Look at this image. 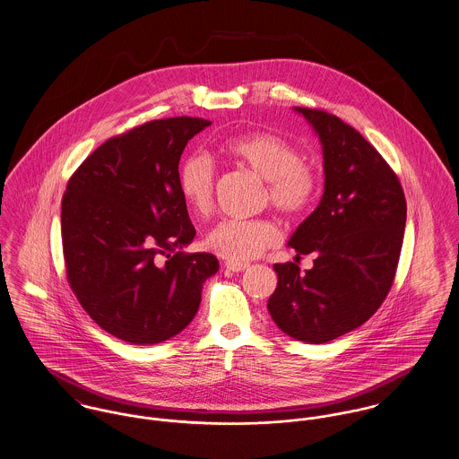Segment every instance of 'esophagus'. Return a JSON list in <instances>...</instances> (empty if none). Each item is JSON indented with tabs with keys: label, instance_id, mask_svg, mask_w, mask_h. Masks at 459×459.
Returning a JSON list of instances; mask_svg holds the SVG:
<instances>
[{
	"label": "esophagus",
	"instance_id": "obj_1",
	"mask_svg": "<svg viewBox=\"0 0 459 459\" xmlns=\"http://www.w3.org/2000/svg\"><path fill=\"white\" fill-rule=\"evenodd\" d=\"M224 266H226V270L235 272V273H238V272H246V270L249 268V264H247V263H233V261H226V263H224Z\"/></svg>",
	"mask_w": 459,
	"mask_h": 459
}]
</instances>
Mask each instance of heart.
I'll return each mask as SVG.
<instances>
[{
	"instance_id": "1",
	"label": "heart",
	"mask_w": 459,
	"mask_h": 459,
	"mask_svg": "<svg viewBox=\"0 0 459 459\" xmlns=\"http://www.w3.org/2000/svg\"><path fill=\"white\" fill-rule=\"evenodd\" d=\"M222 156L247 168L264 180L261 204L272 205L288 219L303 215L317 195L319 173L298 149L279 134L255 131L231 136L219 145ZM178 189L186 205L196 215H209L213 209L215 171L204 154L187 156L178 169ZM281 240V230L270 217L224 219L205 237L207 249L217 255L244 263Z\"/></svg>"
}]
</instances>
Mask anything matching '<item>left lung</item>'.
Here are the masks:
<instances>
[{
  "label": "left lung",
  "instance_id": "8db88e82",
  "mask_svg": "<svg viewBox=\"0 0 459 459\" xmlns=\"http://www.w3.org/2000/svg\"><path fill=\"white\" fill-rule=\"evenodd\" d=\"M317 131L325 195L294 231V263L273 264L268 299L275 325L292 338L326 343L367 323L385 299L403 244L407 202L394 169L359 131L319 108L296 107ZM315 255L301 273L299 259Z\"/></svg>",
  "mask_w": 459,
  "mask_h": 459
}]
</instances>
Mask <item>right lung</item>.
<instances>
[{
  "mask_svg": "<svg viewBox=\"0 0 459 459\" xmlns=\"http://www.w3.org/2000/svg\"><path fill=\"white\" fill-rule=\"evenodd\" d=\"M212 125L169 117L108 138L70 177L61 205L66 279L89 317L133 345L160 343L196 316L209 252H182L196 230L178 189L187 142Z\"/></svg>",
  "mask_w": 459,
  "mask_h": 459,
  "instance_id": "obj_1",
  "label": "right lung"
}]
</instances>
